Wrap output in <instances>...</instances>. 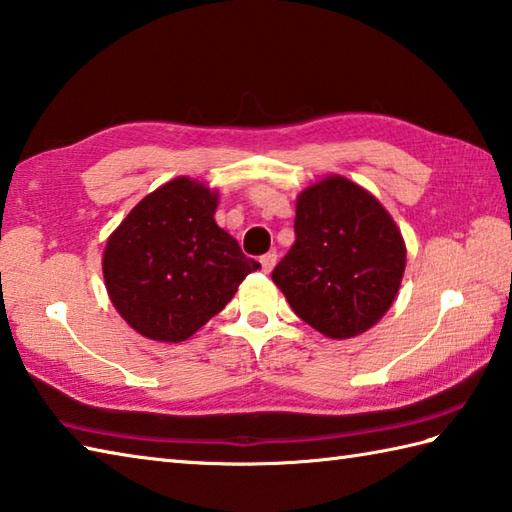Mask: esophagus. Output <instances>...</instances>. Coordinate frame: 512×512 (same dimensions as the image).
<instances>
[{
    "label": "esophagus",
    "instance_id": "1",
    "mask_svg": "<svg viewBox=\"0 0 512 512\" xmlns=\"http://www.w3.org/2000/svg\"><path fill=\"white\" fill-rule=\"evenodd\" d=\"M259 264H262L264 273H270V270H273L275 264H277V255L275 253H266V255H262V259H259Z\"/></svg>",
    "mask_w": 512,
    "mask_h": 512
}]
</instances>
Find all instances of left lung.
<instances>
[{"mask_svg": "<svg viewBox=\"0 0 512 512\" xmlns=\"http://www.w3.org/2000/svg\"><path fill=\"white\" fill-rule=\"evenodd\" d=\"M406 244L388 210L342 175L304 188L295 204V244L273 282L308 326L330 339L366 333L393 306Z\"/></svg>", "mask_w": 512, "mask_h": 512, "instance_id": "left-lung-1", "label": "left lung"}]
</instances>
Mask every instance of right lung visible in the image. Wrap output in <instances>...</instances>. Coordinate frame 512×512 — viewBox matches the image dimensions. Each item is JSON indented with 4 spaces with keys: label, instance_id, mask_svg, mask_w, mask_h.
<instances>
[{
    "label": "right lung",
    "instance_id": "right-lung-1",
    "mask_svg": "<svg viewBox=\"0 0 512 512\" xmlns=\"http://www.w3.org/2000/svg\"><path fill=\"white\" fill-rule=\"evenodd\" d=\"M219 193L175 177L148 193L108 237V297L139 335L184 342L215 317L259 264L215 222Z\"/></svg>",
    "mask_w": 512,
    "mask_h": 512
}]
</instances>
